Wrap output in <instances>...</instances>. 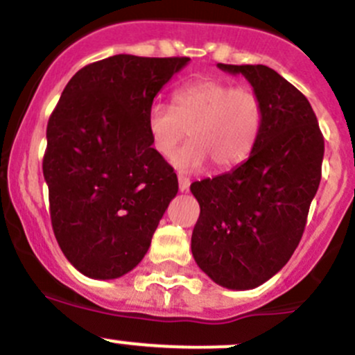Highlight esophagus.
<instances>
[{"instance_id":"1","label":"esophagus","mask_w":355,"mask_h":355,"mask_svg":"<svg viewBox=\"0 0 355 355\" xmlns=\"http://www.w3.org/2000/svg\"><path fill=\"white\" fill-rule=\"evenodd\" d=\"M189 187H191V180L184 175H178V189H180V192H187Z\"/></svg>"}]
</instances>
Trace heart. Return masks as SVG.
Masks as SVG:
<instances>
[{
	"label": "heart",
	"mask_w": 355,
	"mask_h": 355,
	"mask_svg": "<svg viewBox=\"0 0 355 355\" xmlns=\"http://www.w3.org/2000/svg\"><path fill=\"white\" fill-rule=\"evenodd\" d=\"M263 103L249 85L218 78H200L173 92L171 106L155 101L148 110V134L153 149L170 157L180 171H198L209 159L218 170L234 168L252 153L263 128Z\"/></svg>",
	"instance_id": "heart-1"
}]
</instances>
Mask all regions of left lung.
I'll use <instances>...</instances> for the list:
<instances>
[{
  "instance_id": "1",
  "label": "left lung",
  "mask_w": 355,
  "mask_h": 355,
  "mask_svg": "<svg viewBox=\"0 0 355 355\" xmlns=\"http://www.w3.org/2000/svg\"><path fill=\"white\" fill-rule=\"evenodd\" d=\"M242 73L263 103V128L247 161L194 182L200 206L192 256L214 284L249 290L277 275L302 239L321 180L324 139L306 96L264 65H225Z\"/></svg>"
}]
</instances>
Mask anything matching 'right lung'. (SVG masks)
I'll list each match as a JSON object with an SVG mask.
<instances>
[{
  "label": "right lung",
  "instance_id": "add662e5",
  "mask_svg": "<svg viewBox=\"0 0 355 355\" xmlns=\"http://www.w3.org/2000/svg\"><path fill=\"white\" fill-rule=\"evenodd\" d=\"M191 58L114 55L80 68L48 121L42 173L55 237L94 280L134 270L177 196L173 168L153 149L148 110Z\"/></svg>",
  "mask_w": 355,
  "mask_h": 355
}]
</instances>
